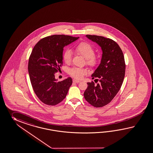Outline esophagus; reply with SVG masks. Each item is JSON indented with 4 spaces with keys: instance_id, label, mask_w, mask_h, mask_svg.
Masks as SVG:
<instances>
[{
    "instance_id": "34e87169",
    "label": "esophagus",
    "mask_w": 153,
    "mask_h": 153,
    "mask_svg": "<svg viewBox=\"0 0 153 153\" xmlns=\"http://www.w3.org/2000/svg\"><path fill=\"white\" fill-rule=\"evenodd\" d=\"M80 82H81L80 81L77 80V79H73V82H74V83H79Z\"/></svg>"
}]
</instances>
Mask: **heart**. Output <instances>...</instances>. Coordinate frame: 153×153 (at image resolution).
Wrapping results in <instances>:
<instances>
[{
	"instance_id": "obj_1",
	"label": "heart",
	"mask_w": 153,
	"mask_h": 153,
	"mask_svg": "<svg viewBox=\"0 0 153 153\" xmlns=\"http://www.w3.org/2000/svg\"><path fill=\"white\" fill-rule=\"evenodd\" d=\"M75 51L86 59V63L90 66H94L97 63L98 59L94 55L95 50L92 45L86 42H83L78 44L75 48ZM63 59L65 63H70L72 59L71 51L67 50L63 53ZM86 73L85 69L79 68H73L70 71V74L76 78H82Z\"/></svg>"
}]
</instances>
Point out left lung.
Returning a JSON list of instances; mask_svg holds the SVG:
<instances>
[{
  "instance_id": "8db88e82",
  "label": "left lung",
  "mask_w": 153,
  "mask_h": 153,
  "mask_svg": "<svg viewBox=\"0 0 153 153\" xmlns=\"http://www.w3.org/2000/svg\"><path fill=\"white\" fill-rule=\"evenodd\" d=\"M90 40L101 47V63L92 75L100 83L88 82L84 92L86 101L95 107H102L110 103L118 92L125 76L126 64L123 52L115 41L103 36L86 35ZM95 79V80H96Z\"/></svg>"
}]
</instances>
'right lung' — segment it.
<instances>
[{"mask_svg": "<svg viewBox=\"0 0 153 153\" xmlns=\"http://www.w3.org/2000/svg\"><path fill=\"white\" fill-rule=\"evenodd\" d=\"M78 38L53 35L42 39L33 49L28 63L29 75L34 92L45 104L55 105L66 96L72 78L58 82L55 74L63 63V48Z\"/></svg>", "mask_w": 153, "mask_h": 153, "instance_id": "add662e5", "label": "right lung"}]
</instances>
